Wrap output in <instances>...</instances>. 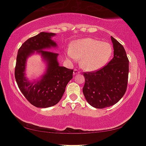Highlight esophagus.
I'll return each mask as SVG.
<instances>
[{
	"mask_svg": "<svg viewBox=\"0 0 146 146\" xmlns=\"http://www.w3.org/2000/svg\"><path fill=\"white\" fill-rule=\"evenodd\" d=\"M80 73V72L79 71L77 70V69H74V72H73V75H77V74H79Z\"/></svg>",
	"mask_w": 146,
	"mask_h": 146,
	"instance_id": "1",
	"label": "esophagus"
}]
</instances>
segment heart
I'll use <instances>...</instances> for the list:
<instances>
[{"label": "heart", "mask_w": 146, "mask_h": 146, "mask_svg": "<svg viewBox=\"0 0 146 146\" xmlns=\"http://www.w3.org/2000/svg\"><path fill=\"white\" fill-rule=\"evenodd\" d=\"M112 53L113 49L108 43L87 38L73 41L67 56L73 60L79 59L80 66L84 70L96 71L107 64Z\"/></svg>", "instance_id": "1"}]
</instances>
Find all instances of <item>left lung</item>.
<instances>
[{
	"instance_id": "8db88e82",
	"label": "left lung",
	"mask_w": 146,
	"mask_h": 146,
	"mask_svg": "<svg viewBox=\"0 0 146 146\" xmlns=\"http://www.w3.org/2000/svg\"><path fill=\"white\" fill-rule=\"evenodd\" d=\"M114 57L95 72L83 74L85 83L84 96L90 105L96 108L109 107L117 103L126 93L129 73V61L122 44L111 36Z\"/></svg>"
}]
</instances>
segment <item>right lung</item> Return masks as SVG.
Masks as SVG:
<instances>
[{"mask_svg":"<svg viewBox=\"0 0 146 146\" xmlns=\"http://www.w3.org/2000/svg\"><path fill=\"white\" fill-rule=\"evenodd\" d=\"M54 36V33L40 32L29 38L18 50L16 57V83L26 99L38 108H48L58 103L67 83L73 78V69L59 65L58 53L46 50L57 46L52 40ZM35 51L41 55L46 63V69L40 79L30 82L25 77L26 61Z\"/></svg>","mask_w":146,"mask_h":146,"instance_id":"add662e5","label":"right lung"}]
</instances>
